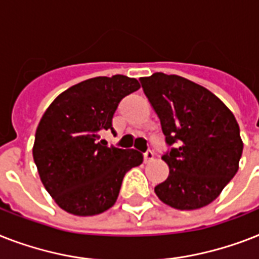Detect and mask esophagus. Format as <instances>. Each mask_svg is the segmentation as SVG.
Returning <instances> with one entry per match:
<instances>
[{
    "instance_id": "obj_1",
    "label": "esophagus",
    "mask_w": 259,
    "mask_h": 259,
    "mask_svg": "<svg viewBox=\"0 0 259 259\" xmlns=\"http://www.w3.org/2000/svg\"><path fill=\"white\" fill-rule=\"evenodd\" d=\"M153 159H154V154H153V151H150V150L146 151V153H145V154H144V161H145V163L151 162Z\"/></svg>"
}]
</instances>
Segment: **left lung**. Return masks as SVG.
Instances as JSON below:
<instances>
[{
    "label": "left lung",
    "instance_id": "left-lung-1",
    "mask_svg": "<svg viewBox=\"0 0 259 259\" xmlns=\"http://www.w3.org/2000/svg\"><path fill=\"white\" fill-rule=\"evenodd\" d=\"M140 81L166 142L178 144L162 157L169 177L155 194L177 210L205 207L238 171L243 142L234 114L210 90L180 75L154 73Z\"/></svg>",
    "mask_w": 259,
    "mask_h": 259
}]
</instances>
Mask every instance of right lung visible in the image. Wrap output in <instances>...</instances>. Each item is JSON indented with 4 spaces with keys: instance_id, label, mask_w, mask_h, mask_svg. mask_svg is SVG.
<instances>
[{
    "instance_id": "add662e5",
    "label": "right lung",
    "mask_w": 259,
    "mask_h": 259,
    "mask_svg": "<svg viewBox=\"0 0 259 259\" xmlns=\"http://www.w3.org/2000/svg\"><path fill=\"white\" fill-rule=\"evenodd\" d=\"M126 75L94 77L66 89L49 105L35 130L33 158L42 185L61 209L90 217L110 209L123 176L144 161L133 149L108 148L119 101L140 89Z\"/></svg>"
}]
</instances>
